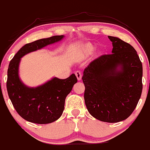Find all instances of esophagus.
Wrapping results in <instances>:
<instances>
[{
    "label": "esophagus",
    "instance_id": "esophagus-1",
    "mask_svg": "<svg viewBox=\"0 0 150 150\" xmlns=\"http://www.w3.org/2000/svg\"><path fill=\"white\" fill-rule=\"evenodd\" d=\"M75 75H76L77 78L78 80H80L82 79V74L80 71H76L75 72Z\"/></svg>",
    "mask_w": 150,
    "mask_h": 150
}]
</instances>
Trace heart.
<instances>
[{
    "instance_id": "1",
    "label": "heart",
    "mask_w": 150,
    "mask_h": 150,
    "mask_svg": "<svg viewBox=\"0 0 150 150\" xmlns=\"http://www.w3.org/2000/svg\"><path fill=\"white\" fill-rule=\"evenodd\" d=\"M86 47H87V49H88V50H92L93 49V46H92L91 45H90V44H88V45H86Z\"/></svg>"
}]
</instances>
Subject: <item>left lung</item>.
Returning a JSON list of instances; mask_svg holds the SVG:
<instances>
[{"instance_id": "obj_1", "label": "left lung", "mask_w": 150, "mask_h": 150, "mask_svg": "<svg viewBox=\"0 0 150 150\" xmlns=\"http://www.w3.org/2000/svg\"><path fill=\"white\" fill-rule=\"evenodd\" d=\"M112 54L89 64L82 79L85 105L92 116L106 122L126 120L135 109L142 91V65L135 49L108 36Z\"/></svg>"}]
</instances>
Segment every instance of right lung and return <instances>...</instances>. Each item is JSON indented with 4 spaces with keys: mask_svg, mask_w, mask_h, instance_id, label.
Returning a JSON list of instances; mask_svg holds the SVG:
<instances>
[{
    "mask_svg": "<svg viewBox=\"0 0 150 150\" xmlns=\"http://www.w3.org/2000/svg\"><path fill=\"white\" fill-rule=\"evenodd\" d=\"M64 35H55L25 44L9 63L6 87L10 100L16 112L25 120L36 124H48L60 117L67 95L78 82L75 74L66 79L53 78L37 88L23 84L18 75L23 56L30 52L60 41Z\"/></svg>",
    "mask_w": 150,
    "mask_h": 150,
    "instance_id": "right-lung-1",
    "label": "right lung"
}]
</instances>
